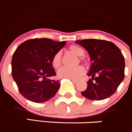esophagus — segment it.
Listing matches in <instances>:
<instances>
[{
    "instance_id": "34e87169",
    "label": "esophagus",
    "mask_w": 132,
    "mask_h": 132,
    "mask_svg": "<svg viewBox=\"0 0 132 132\" xmlns=\"http://www.w3.org/2000/svg\"><path fill=\"white\" fill-rule=\"evenodd\" d=\"M70 79L72 81L73 83H75V84H76V83H78V81L76 80V79Z\"/></svg>"
}]
</instances>
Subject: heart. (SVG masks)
<instances>
[{"label":"heart","instance_id":"heart-1","mask_svg":"<svg viewBox=\"0 0 132 132\" xmlns=\"http://www.w3.org/2000/svg\"><path fill=\"white\" fill-rule=\"evenodd\" d=\"M69 51L77 56H83L85 54L84 50L79 46L76 45H70ZM62 54L58 52L53 56L52 58V65L55 69L59 67L61 65ZM85 73V69L82 66H78L75 68L62 67L57 72V76L60 78H67V79H78Z\"/></svg>","mask_w":132,"mask_h":132}]
</instances>
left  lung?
I'll list each match as a JSON object with an SVG mask.
<instances>
[{
  "mask_svg": "<svg viewBox=\"0 0 132 132\" xmlns=\"http://www.w3.org/2000/svg\"><path fill=\"white\" fill-rule=\"evenodd\" d=\"M76 43L88 51L92 62L87 74L92 78L87 81V89L81 94L91 100L110 97L125 78V58L120 49L113 43L104 40L85 39Z\"/></svg>",
  "mask_w": 132,
  "mask_h": 132,
  "instance_id": "8db88e82",
  "label": "left lung"
}]
</instances>
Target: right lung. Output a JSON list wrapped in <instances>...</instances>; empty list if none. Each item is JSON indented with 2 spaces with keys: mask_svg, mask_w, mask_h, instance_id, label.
I'll return each mask as SVG.
<instances>
[{
  "mask_svg": "<svg viewBox=\"0 0 132 132\" xmlns=\"http://www.w3.org/2000/svg\"><path fill=\"white\" fill-rule=\"evenodd\" d=\"M65 44V41L35 38L18 47L13 54L11 74L23 97L44 103L55 96L60 87L59 81L48 78L56 75L52 58Z\"/></svg>",
  "mask_w": 132,
  "mask_h": 132,
  "instance_id": "right-lung-1",
  "label": "right lung"
}]
</instances>
